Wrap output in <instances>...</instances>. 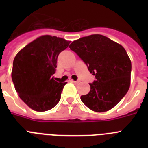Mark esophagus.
I'll list each match as a JSON object with an SVG mask.
<instances>
[{"mask_svg":"<svg viewBox=\"0 0 148 148\" xmlns=\"http://www.w3.org/2000/svg\"><path fill=\"white\" fill-rule=\"evenodd\" d=\"M70 82H73V83H74V84H78V83H79V82H78V81H73V80H70Z\"/></svg>","mask_w":148,"mask_h":148,"instance_id":"1","label":"esophagus"}]
</instances>
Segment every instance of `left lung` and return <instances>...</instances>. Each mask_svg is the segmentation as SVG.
Instances as JSON below:
<instances>
[{
	"label": "left lung",
	"instance_id": "8db88e82",
	"mask_svg": "<svg viewBox=\"0 0 148 148\" xmlns=\"http://www.w3.org/2000/svg\"><path fill=\"white\" fill-rule=\"evenodd\" d=\"M69 47L95 77V81L90 84L89 93L81 96L82 102L99 113L114 108L130 85L131 61L125 48L99 34L74 40Z\"/></svg>",
	"mask_w": 148,
	"mask_h": 148
}]
</instances>
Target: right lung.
Returning a JSON list of instances; mask_svg holds the SVG:
<instances>
[{
	"instance_id": "right-lung-1",
	"label": "right lung",
	"mask_w": 148,
	"mask_h": 148,
	"mask_svg": "<svg viewBox=\"0 0 148 148\" xmlns=\"http://www.w3.org/2000/svg\"><path fill=\"white\" fill-rule=\"evenodd\" d=\"M56 36H40L26 45L13 61L12 79L19 97L29 108L38 112L49 110L58 104L66 82H57V58L70 44Z\"/></svg>"
}]
</instances>
